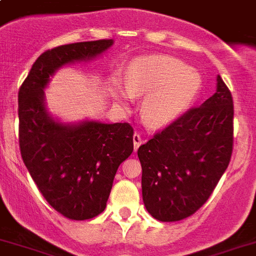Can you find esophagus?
Instances as JSON below:
<instances>
[{
    "label": "esophagus",
    "mask_w": 256,
    "mask_h": 256,
    "mask_svg": "<svg viewBox=\"0 0 256 256\" xmlns=\"http://www.w3.org/2000/svg\"><path fill=\"white\" fill-rule=\"evenodd\" d=\"M141 144H142V138H141V136L138 134V133H134V134H133V145H134V152L138 149V146H140Z\"/></svg>",
    "instance_id": "obj_1"
}]
</instances>
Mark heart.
Segmentation results:
<instances>
[{"label":"heart","instance_id":"1","mask_svg":"<svg viewBox=\"0 0 256 256\" xmlns=\"http://www.w3.org/2000/svg\"><path fill=\"white\" fill-rule=\"evenodd\" d=\"M200 88L202 76L183 61L170 56H144L130 62L126 84H114V94L123 102L146 94L144 119L153 126H164L188 110Z\"/></svg>","mask_w":256,"mask_h":256}]
</instances>
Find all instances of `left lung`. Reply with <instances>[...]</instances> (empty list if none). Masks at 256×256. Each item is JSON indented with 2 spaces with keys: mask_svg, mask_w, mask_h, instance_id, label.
<instances>
[{
  "mask_svg": "<svg viewBox=\"0 0 256 256\" xmlns=\"http://www.w3.org/2000/svg\"><path fill=\"white\" fill-rule=\"evenodd\" d=\"M232 92L217 76L216 92L138 148L142 200L162 222L187 218L208 200L233 152Z\"/></svg>",
  "mask_w": 256,
  "mask_h": 256,
  "instance_id": "8db88e82",
  "label": "left lung"
}]
</instances>
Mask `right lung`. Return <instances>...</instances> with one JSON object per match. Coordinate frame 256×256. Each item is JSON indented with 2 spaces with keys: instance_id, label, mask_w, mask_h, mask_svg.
Returning <instances> with one entry per match:
<instances>
[{
  "instance_id": "obj_1",
  "label": "right lung",
  "mask_w": 256,
  "mask_h": 256,
  "mask_svg": "<svg viewBox=\"0 0 256 256\" xmlns=\"http://www.w3.org/2000/svg\"><path fill=\"white\" fill-rule=\"evenodd\" d=\"M112 44L103 39L46 50L18 92L23 162L50 206L77 221L104 210L116 171L133 152V128L94 120L64 123L48 111L44 88L60 68L92 60Z\"/></svg>"
}]
</instances>
